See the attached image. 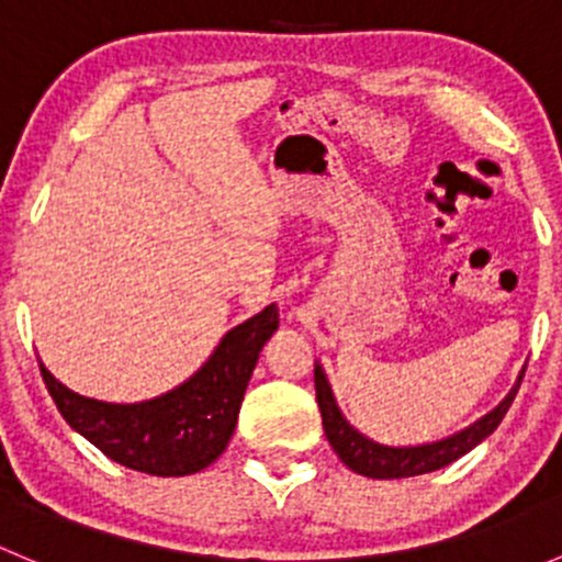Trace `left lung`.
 <instances>
[{
    "instance_id": "left-lung-1",
    "label": "left lung",
    "mask_w": 562,
    "mask_h": 562,
    "mask_svg": "<svg viewBox=\"0 0 562 562\" xmlns=\"http://www.w3.org/2000/svg\"><path fill=\"white\" fill-rule=\"evenodd\" d=\"M522 378L525 370L519 372L514 389L508 391V396L495 407V411L481 416L479 422H473L470 427L449 435V438L422 446H383L378 443V440L361 435L359 429L342 416V411H339L337 400H334V391L328 386V378L321 364H315V394L328 443H331L337 457L342 459L353 473L367 475V479H411V475L432 473V470H440L446 468V464L457 462L459 457L473 451L481 440L490 438L497 429V424L503 422V416L508 413V407H512L514 396H517L519 386H522Z\"/></svg>"
}]
</instances>
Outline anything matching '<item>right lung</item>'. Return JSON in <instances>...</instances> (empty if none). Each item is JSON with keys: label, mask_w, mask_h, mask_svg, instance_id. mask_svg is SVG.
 <instances>
[{"label": "right lung", "mask_w": 562, "mask_h": 562, "mask_svg": "<svg viewBox=\"0 0 562 562\" xmlns=\"http://www.w3.org/2000/svg\"><path fill=\"white\" fill-rule=\"evenodd\" d=\"M277 326L280 313L269 304L231 328L195 375L155 400L130 405L76 394L45 364L40 372L65 422L108 459L149 475H190L228 446L260 350Z\"/></svg>", "instance_id": "obj_1"}]
</instances>
